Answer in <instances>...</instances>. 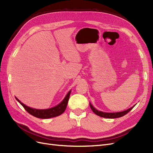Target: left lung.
<instances>
[{"label":"left lung","instance_id":"left-lung-1","mask_svg":"<svg viewBox=\"0 0 153 153\" xmlns=\"http://www.w3.org/2000/svg\"><path fill=\"white\" fill-rule=\"evenodd\" d=\"M90 105V107L91 108V110H92L95 114H96L97 115H98L100 117H104V118H108V119H115V118H118V117H121L124 116V115H126V114H128L129 111L131 110H132V108L135 106V105H134L132 107L128 108L126 110L123 111V112H101V111H99L97 109H96L93 106L91 105V103H89Z\"/></svg>","mask_w":153,"mask_h":153}]
</instances>
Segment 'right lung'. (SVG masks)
<instances>
[{
  "mask_svg": "<svg viewBox=\"0 0 153 153\" xmlns=\"http://www.w3.org/2000/svg\"><path fill=\"white\" fill-rule=\"evenodd\" d=\"M71 91H69L68 92V93L66 94L65 98H64V100L59 105L54 106V107L48 108V109L32 108L22 103L19 100H18L17 98H16V97L15 98L16 99V100L18 101V102L23 106V107L25 109L27 112H28L32 115H33V116L39 119H48V118H52V117L59 116V115H61L62 113H64V112L65 111L66 108Z\"/></svg>",
  "mask_w": 153,
  "mask_h": 153,
  "instance_id": "right-lung-1",
  "label": "right lung"
}]
</instances>
